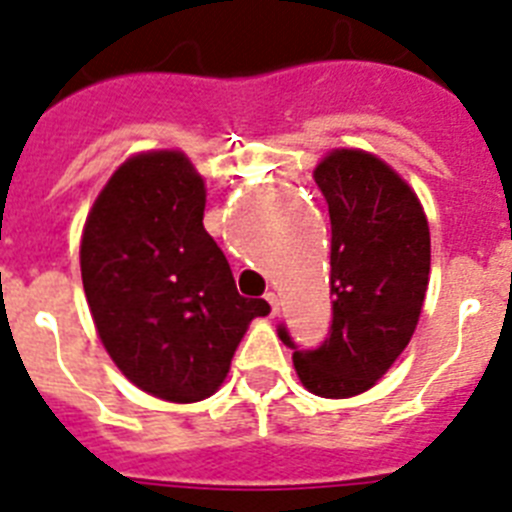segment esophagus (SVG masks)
Masks as SVG:
<instances>
[{"label": "esophagus", "mask_w": 512, "mask_h": 512, "mask_svg": "<svg viewBox=\"0 0 512 512\" xmlns=\"http://www.w3.org/2000/svg\"><path fill=\"white\" fill-rule=\"evenodd\" d=\"M265 300H268V305H271V316H279V295H276V292H268Z\"/></svg>", "instance_id": "1"}]
</instances>
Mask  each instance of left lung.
<instances>
[{
    "instance_id": "8db88e82",
    "label": "left lung",
    "mask_w": 512,
    "mask_h": 512,
    "mask_svg": "<svg viewBox=\"0 0 512 512\" xmlns=\"http://www.w3.org/2000/svg\"><path fill=\"white\" fill-rule=\"evenodd\" d=\"M332 220V324L319 348L295 350L297 377L324 398L364 393L414 335L430 273V231L420 199L388 164L332 151L313 172Z\"/></svg>"
}]
</instances>
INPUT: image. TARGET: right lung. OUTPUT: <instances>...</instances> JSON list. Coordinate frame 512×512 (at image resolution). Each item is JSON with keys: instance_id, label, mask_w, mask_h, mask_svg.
I'll return each instance as SVG.
<instances>
[{"instance_id": "add662e5", "label": "right lung", "mask_w": 512, "mask_h": 512, "mask_svg": "<svg viewBox=\"0 0 512 512\" xmlns=\"http://www.w3.org/2000/svg\"><path fill=\"white\" fill-rule=\"evenodd\" d=\"M207 191L180 151L127 159L92 204L82 284L108 356L151 396H212L247 332L271 313L236 292L223 249L204 231Z\"/></svg>"}]
</instances>
